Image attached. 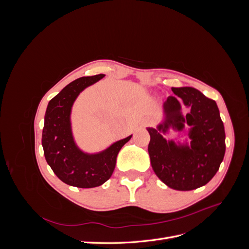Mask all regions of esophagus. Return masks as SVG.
I'll use <instances>...</instances> for the list:
<instances>
[{
    "instance_id": "1",
    "label": "esophagus",
    "mask_w": 249,
    "mask_h": 249,
    "mask_svg": "<svg viewBox=\"0 0 249 249\" xmlns=\"http://www.w3.org/2000/svg\"><path fill=\"white\" fill-rule=\"evenodd\" d=\"M144 124H152V122H150L149 119H146V120H144Z\"/></svg>"
}]
</instances>
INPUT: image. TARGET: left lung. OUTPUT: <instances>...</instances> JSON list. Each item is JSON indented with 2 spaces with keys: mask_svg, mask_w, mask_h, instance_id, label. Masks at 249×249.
Masks as SVG:
<instances>
[{
  "mask_svg": "<svg viewBox=\"0 0 249 249\" xmlns=\"http://www.w3.org/2000/svg\"><path fill=\"white\" fill-rule=\"evenodd\" d=\"M173 95L163 105L164 120L146 127L150 135L148 154L152 167L162 182L179 191L197 189L209 183L219 169L225 153V132L215 101L192 87H172ZM190 109L186 116L181 107ZM190 127V143L166 141L161 133L169 127Z\"/></svg>",
  "mask_w": 249,
  "mask_h": 249,
  "instance_id": "8db88e82",
  "label": "left lung"
}]
</instances>
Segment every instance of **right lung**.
<instances>
[{"mask_svg": "<svg viewBox=\"0 0 249 249\" xmlns=\"http://www.w3.org/2000/svg\"><path fill=\"white\" fill-rule=\"evenodd\" d=\"M104 77L95 74L72 81L50 101L44 115L41 139L44 157L55 175L70 186L93 188L107 182L114 171L119 150L132 138L130 135L96 154L84 153L74 142L71 123L72 105L83 90Z\"/></svg>", "mask_w": 249, "mask_h": 249, "instance_id": "add662e5", "label": "right lung"}]
</instances>
